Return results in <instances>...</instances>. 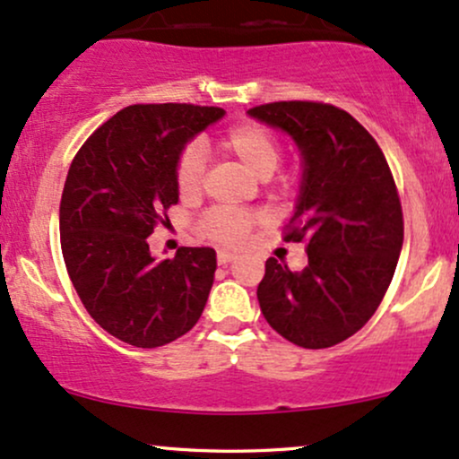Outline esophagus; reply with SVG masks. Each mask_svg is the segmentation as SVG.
I'll return each mask as SVG.
<instances>
[{
  "instance_id": "34e87169",
  "label": "esophagus",
  "mask_w": 459,
  "mask_h": 459,
  "mask_svg": "<svg viewBox=\"0 0 459 459\" xmlns=\"http://www.w3.org/2000/svg\"><path fill=\"white\" fill-rule=\"evenodd\" d=\"M235 259H237V256L233 255V252H229V250H220L218 252V263H220V265H229V263L235 261Z\"/></svg>"
}]
</instances>
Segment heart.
Returning a JSON list of instances; mask_svg holds the SVG:
<instances>
[{
	"mask_svg": "<svg viewBox=\"0 0 459 459\" xmlns=\"http://www.w3.org/2000/svg\"><path fill=\"white\" fill-rule=\"evenodd\" d=\"M220 151L233 157L252 177L270 178L281 161V144L270 129L247 123L230 129L220 140ZM204 178V160L198 146H187L177 163V187L183 196H194L200 192ZM255 224V218L244 212L215 209L204 218L203 230L213 239L224 244H239Z\"/></svg>",
	"mask_w": 459,
	"mask_h": 459,
	"instance_id": "b5f03b06",
	"label": "heart"
}]
</instances>
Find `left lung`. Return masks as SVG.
I'll return each instance as SVG.
<instances>
[{"instance_id": "8db88e82", "label": "left lung", "mask_w": 459, "mask_h": 459, "mask_svg": "<svg viewBox=\"0 0 459 459\" xmlns=\"http://www.w3.org/2000/svg\"><path fill=\"white\" fill-rule=\"evenodd\" d=\"M247 116L287 134L302 157L284 239L307 241L308 265L291 272L267 259L256 289L261 313L291 343L332 347L371 319L402 255L403 215L391 168L371 134L334 105L281 101Z\"/></svg>"}]
</instances>
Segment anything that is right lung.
<instances>
[{
  "label": "right lung",
  "mask_w": 459,
  "mask_h": 459,
  "mask_svg": "<svg viewBox=\"0 0 459 459\" xmlns=\"http://www.w3.org/2000/svg\"><path fill=\"white\" fill-rule=\"evenodd\" d=\"M200 105H129L103 123L68 168L60 244L91 317L135 347H161L196 325L212 291L213 247L157 261L149 237L178 203L177 163L200 131L224 118Z\"/></svg>",
  "instance_id": "obj_1"
}]
</instances>
